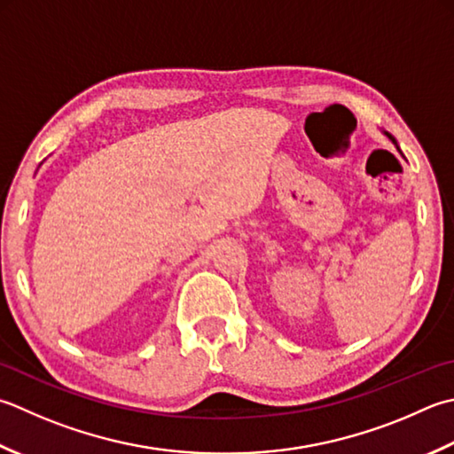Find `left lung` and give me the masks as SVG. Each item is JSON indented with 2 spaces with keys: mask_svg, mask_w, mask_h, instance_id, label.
<instances>
[{
  "mask_svg": "<svg viewBox=\"0 0 454 454\" xmlns=\"http://www.w3.org/2000/svg\"><path fill=\"white\" fill-rule=\"evenodd\" d=\"M384 133H386V136H387L389 139H392V141H394V144H395V147H397V141H395V137L392 136V133H387V131H384ZM397 151H399V147H397ZM399 153H402V151H399Z\"/></svg>",
  "mask_w": 454,
  "mask_h": 454,
  "instance_id": "1",
  "label": "left lung"
}]
</instances>
